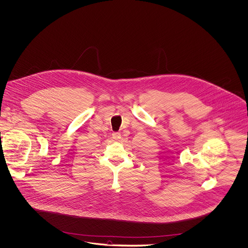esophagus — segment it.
<instances>
[{
  "label": "esophagus",
  "instance_id": "obj_1",
  "mask_svg": "<svg viewBox=\"0 0 248 248\" xmlns=\"http://www.w3.org/2000/svg\"><path fill=\"white\" fill-rule=\"evenodd\" d=\"M112 138H113L115 141H120L121 138H122V135H121V133H119V132H114V133L112 134Z\"/></svg>",
  "mask_w": 248,
  "mask_h": 248
}]
</instances>
